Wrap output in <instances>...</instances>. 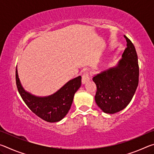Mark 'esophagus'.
Masks as SVG:
<instances>
[{
    "instance_id": "esophagus-1",
    "label": "esophagus",
    "mask_w": 154,
    "mask_h": 154,
    "mask_svg": "<svg viewBox=\"0 0 154 154\" xmlns=\"http://www.w3.org/2000/svg\"><path fill=\"white\" fill-rule=\"evenodd\" d=\"M90 80V77H89V72L88 71L85 72L83 75H82V82L83 84H84V83H86L87 82Z\"/></svg>"
}]
</instances>
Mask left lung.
Here are the masks:
<instances>
[{
    "label": "left lung",
    "mask_w": 154,
    "mask_h": 154,
    "mask_svg": "<svg viewBox=\"0 0 154 154\" xmlns=\"http://www.w3.org/2000/svg\"><path fill=\"white\" fill-rule=\"evenodd\" d=\"M126 38L127 48L117 66L93 77L97 90L95 101L104 113L113 114L126 107L139 84L138 56L133 43Z\"/></svg>",
    "instance_id": "left-lung-1"
}]
</instances>
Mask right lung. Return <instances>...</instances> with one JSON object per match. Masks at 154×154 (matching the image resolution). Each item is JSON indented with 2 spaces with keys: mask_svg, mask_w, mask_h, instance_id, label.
<instances>
[{
  "mask_svg": "<svg viewBox=\"0 0 154 154\" xmlns=\"http://www.w3.org/2000/svg\"><path fill=\"white\" fill-rule=\"evenodd\" d=\"M15 80L18 92L28 107L40 118L51 123L64 118L71 109L75 92L82 85V77L79 76L68 82L54 94L38 97L24 90L18 77L17 67Z\"/></svg>",
  "mask_w": 154,
  "mask_h": 154,
  "instance_id": "add662e5",
  "label": "right lung"
}]
</instances>
